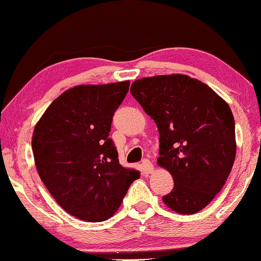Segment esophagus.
Returning <instances> with one entry per match:
<instances>
[{"mask_svg": "<svg viewBox=\"0 0 261 261\" xmlns=\"http://www.w3.org/2000/svg\"><path fill=\"white\" fill-rule=\"evenodd\" d=\"M142 166H143L144 172L146 173H151L152 171H154V165H152L151 161L148 160V159H144L142 161Z\"/></svg>", "mask_w": 261, "mask_h": 261, "instance_id": "obj_1", "label": "esophagus"}]
</instances>
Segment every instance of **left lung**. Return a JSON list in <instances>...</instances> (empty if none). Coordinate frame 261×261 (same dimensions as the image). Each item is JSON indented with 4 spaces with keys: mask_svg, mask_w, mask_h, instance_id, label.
<instances>
[{
    "mask_svg": "<svg viewBox=\"0 0 261 261\" xmlns=\"http://www.w3.org/2000/svg\"><path fill=\"white\" fill-rule=\"evenodd\" d=\"M130 94L160 134L158 165L172 174L171 210L191 215L215 198L236 159L234 118L213 89L185 74L138 79Z\"/></svg>",
    "mask_w": 261,
    "mask_h": 261,
    "instance_id": "obj_1",
    "label": "left lung"
}]
</instances>
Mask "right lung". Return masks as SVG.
<instances>
[{
	"label": "right lung",
	"instance_id": "obj_1",
	"mask_svg": "<svg viewBox=\"0 0 261 261\" xmlns=\"http://www.w3.org/2000/svg\"><path fill=\"white\" fill-rule=\"evenodd\" d=\"M129 81L78 85L52 101L34 128L36 170L58 205L83 221L110 219L140 173L119 164L110 138Z\"/></svg>",
	"mask_w": 261,
	"mask_h": 261
}]
</instances>
